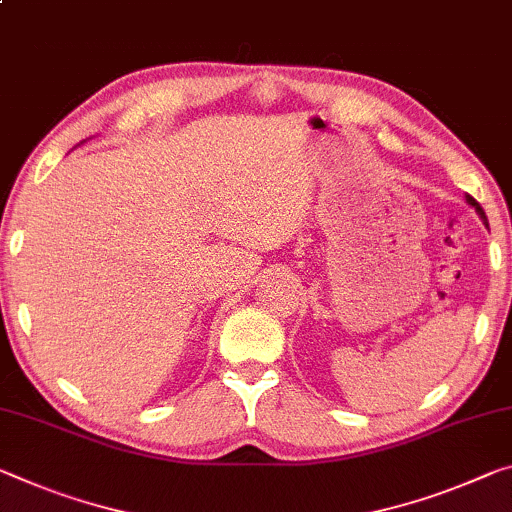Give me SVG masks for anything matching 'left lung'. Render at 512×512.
I'll list each match as a JSON object with an SVG mask.
<instances>
[{
	"instance_id": "1",
	"label": "left lung",
	"mask_w": 512,
	"mask_h": 512,
	"mask_svg": "<svg viewBox=\"0 0 512 512\" xmlns=\"http://www.w3.org/2000/svg\"><path fill=\"white\" fill-rule=\"evenodd\" d=\"M467 202H469V205H472L474 209H476V212H478V216H481L483 218V221H485V225H488V218H485V212H483V207L481 205H478V202L472 198V196H467Z\"/></svg>"
}]
</instances>
